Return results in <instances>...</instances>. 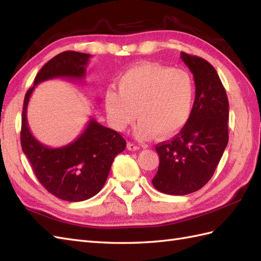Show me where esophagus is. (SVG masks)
Instances as JSON below:
<instances>
[{
  "label": "esophagus",
  "instance_id": "34e87169",
  "mask_svg": "<svg viewBox=\"0 0 261 261\" xmlns=\"http://www.w3.org/2000/svg\"><path fill=\"white\" fill-rule=\"evenodd\" d=\"M126 148L129 149V150H134V151L139 150V149H140V147L138 146V145H136V143H134V142H127Z\"/></svg>",
  "mask_w": 261,
  "mask_h": 261
}]
</instances>
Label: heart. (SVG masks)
Listing matches in <instances>:
<instances>
[{
    "mask_svg": "<svg viewBox=\"0 0 261 261\" xmlns=\"http://www.w3.org/2000/svg\"><path fill=\"white\" fill-rule=\"evenodd\" d=\"M116 84L119 92L110 88L105 94V109L115 129L124 130L138 114V137L169 138L191 118L195 86L185 70L143 63L125 70Z\"/></svg>",
    "mask_w": 261,
    "mask_h": 261,
    "instance_id": "heart-1",
    "label": "heart"
}]
</instances>
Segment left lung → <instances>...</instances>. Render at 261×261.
Here are the masks:
<instances>
[{"label": "left lung", "instance_id": "left-lung-1", "mask_svg": "<svg viewBox=\"0 0 261 261\" xmlns=\"http://www.w3.org/2000/svg\"><path fill=\"white\" fill-rule=\"evenodd\" d=\"M180 58L194 76L195 101L187 124L156 146L159 167L152 185L169 195H187L206 184L229 141V101L215 68L185 53Z\"/></svg>", "mask_w": 261, "mask_h": 261}]
</instances>
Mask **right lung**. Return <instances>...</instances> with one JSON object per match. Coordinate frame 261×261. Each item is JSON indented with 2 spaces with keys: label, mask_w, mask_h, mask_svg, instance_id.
Listing matches in <instances>:
<instances>
[{
  "label": "right lung",
  "mask_w": 261,
  "mask_h": 261,
  "mask_svg": "<svg viewBox=\"0 0 261 261\" xmlns=\"http://www.w3.org/2000/svg\"><path fill=\"white\" fill-rule=\"evenodd\" d=\"M91 55L64 51L55 56L37 74L28 90L22 111L21 147L40 184L56 197L81 202L102 190L113 159L125 149L126 142L118 132L91 119L83 134L69 145L47 147L32 136L27 121V108L39 83L53 79L83 80Z\"/></svg>",
  "instance_id": "right-lung-1"
}]
</instances>
